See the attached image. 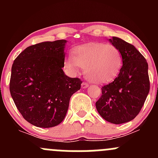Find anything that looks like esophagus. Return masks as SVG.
Returning a JSON list of instances; mask_svg holds the SVG:
<instances>
[{"label":"esophagus","mask_w":158,"mask_h":158,"mask_svg":"<svg viewBox=\"0 0 158 158\" xmlns=\"http://www.w3.org/2000/svg\"><path fill=\"white\" fill-rule=\"evenodd\" d=\"M89 87V84H87L86 82H82V89H86Z\"/></svg>","instance_id":"34e87169"}]
</instances>
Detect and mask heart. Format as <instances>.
Returning <instances> with one entry per match:
<instances>
[{
	"mask_svg": "<svg viewBox=\"0 0 158 158\" xmlns=\"http://www.w3.org/2000/svg\"><path fill=\"white\" fill-rule=\"evenodd\" d=\"M123 63L122 52L116 47L103 43H90L74 49V56L67 57L66 66L73 73L81 68L89 81L104 85L114 80Z\"/></svg>",
	"mask_w": 158,
	"mask_h": 158,
	"instance_id": "b5f03b06",
	"label": "heart"
}]
</instances>
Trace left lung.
<instances>
[{"mask_svg": "<svg viewBox=\"0 0 158 158\" xmlns=\"http://www.w3.org/2000/svg\"><path fill=\"white\" fill-rule=\"evenodd\" d=\"M109 41L121 51L123 63L118 77L102 88L95 106L105 120L119 125L133 120L144 106L150 90L148 65L133 45L116 36Z\"/></svg>", "mask_w": 158, "mask_h": 158, "instance_id": "1", "label": "left lung"}]
</instances>
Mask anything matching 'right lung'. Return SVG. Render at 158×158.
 <instances>
[{
	"label": "right lung",
	"mask_w": 158,
	"mask_h": 158,
	"mask_svg": "<svg viewBox=\"0 0 158 158\" xmlns=\"http://www.w3.org/2000/svg\"><path fill=\"white\" fill-rule=\"evenodd\" d=\"M66 43L60 40L30 46L12 65L11 97L23 118L36 127L61 123L70 98L81 88L79 78H70L63 72Z\"/></svg>",
	"instance_id": "1"
}]
</instances>
